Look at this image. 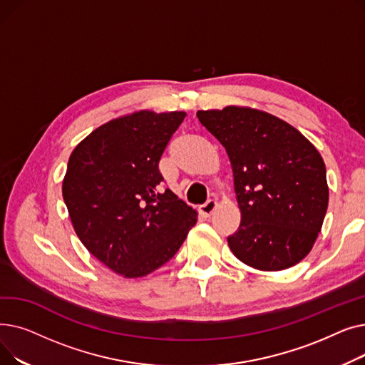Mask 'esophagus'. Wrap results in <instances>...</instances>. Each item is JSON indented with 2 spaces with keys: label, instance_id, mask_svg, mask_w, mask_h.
Listing matches in <instances>:
<instances>
[{
  "label": "esophagus",
  "instance_id": "1",
  "mask_svg": "<svg viewBox=\"0 0 365 365\" xmlns=\"http://www.w3.org/2000/svg\"><path fill=\"white\" fill-rule=\"evenodd\" d=\"M216 208H217V201L216 200H208L204 205L200 207V212H201V215L208 217V216L213 215V212H215Z\"/></svg>",
  "mask_w": 365,
  "mask_h": 365
}]
</instances>
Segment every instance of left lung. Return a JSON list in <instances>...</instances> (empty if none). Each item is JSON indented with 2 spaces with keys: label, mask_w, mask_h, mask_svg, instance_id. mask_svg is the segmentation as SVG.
<instances>
[{
  "label": "left lung",
  "mask_w": 365,
  "mask_h": 365,
  "mask_svg": "<svg viewBox=\"0 0 365 365\" xmlns=\"http://www.w3.org/2000/svg\"><path fill=\"white\" fill-rule=\"evenodd\" d=\"M225 146L241 210L227 238L234 256L259 271L292 267L309 255L329 207L325 164L292 124L250 106L198 110Z\"/></svg>",
  "instance_id": "8db88e82"
}]
</instances>
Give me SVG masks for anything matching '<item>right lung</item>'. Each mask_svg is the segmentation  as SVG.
<instances>
[{
  "label": "right lung",
  "mask_w": 365,
  "mask_h": 365,
  "mask_svg": "<svg viewBox=\"0 0 365 365\" xmlns=\"http://www.w3.org/2000/svg\"><path fill=\"white\" fill-rule=\"evenodd\" d=\"M186 112L121 115L72 150L62 195L87 250L124 278L149 275L178 253L198 213L158 186V163Z\"/></svg>",
  "instance_id": "obj_1"
}]
</instances>
